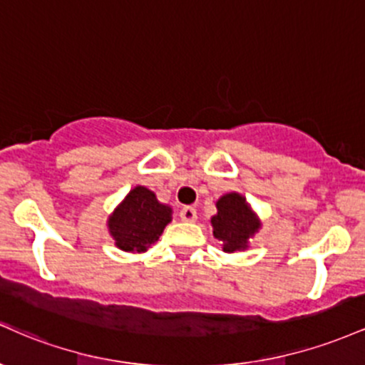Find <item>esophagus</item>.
Here are the masks:
<instances>
[{
	"instance_id": "esophagus-1",
	"label": "esophagus",
	"mask_w": 365,
	"mask_h": 365,
	"mask_svg": "<svg viewBox=\"0 0 365 365\" xmlns=\"http://www.w3.org/2000/svg\"><path fill=\"white\" fill-rule=\"evenodd\" d=\"M179 217H181L182 222H196V219H198V214H196V208L184 207L181 210V214H179Z\"/></svg>"
}]
</instances>
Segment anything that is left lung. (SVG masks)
Returning <instances> with one entry per match:
<instances>
[{
  "label": "left lung",
  "instance_id": "left-lung-1",
  "mask_svg": "<svg viewBox=\"0 0 365 365\" xmlns=\"http://www.w3.org/2000/svg\"><path fill=\"white\" fill-rule=\"evenodd\" d=\"M217 214L210 219L214 236L220 241L222 252H245L250 247V240L260 231L262 220L252 205L241 193L231 191L220 196L215 202Z\"/></svg>",
  "mask_w": 365,
  "mask_h": 365
}]
</instances>
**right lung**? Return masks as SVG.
<instances>
[{"mask_svg": "<svg viewBox=\"0 0 365 365\" xmlns=\"http://www.w3.org/2000/svg\"><path fill=\"white\" fill-rule=\"evenodd\" d=\"M172 222V207L158 202L146 186H134L108 215L106 226L115 247L128 253H145Z\"/></svg>", "mask_w": 365, "mask_h": 365, "instance_id": "add662e5", "label": "right lung"}]
</instances>
